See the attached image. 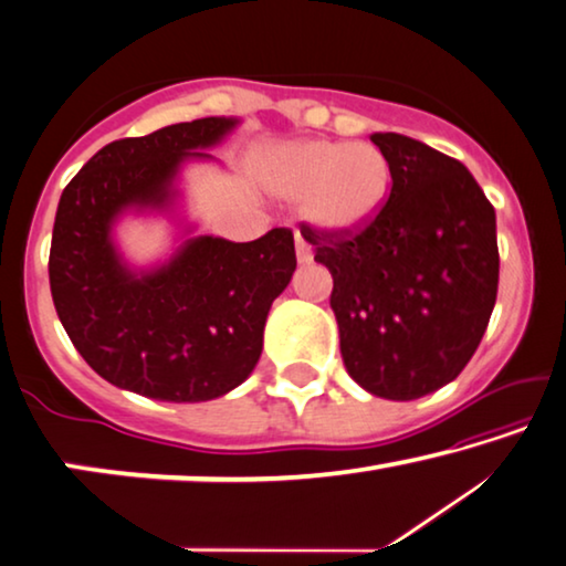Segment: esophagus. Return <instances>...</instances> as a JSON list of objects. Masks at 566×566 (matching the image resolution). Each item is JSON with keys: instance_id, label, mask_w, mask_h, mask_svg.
<instances>
[{"instance_id": "34e87169", "label": "esophagus", "mask_w": 566, "mask_h": 566, "mask_svg": "<svg viewBox=\"0 0 566 566\" xmlns=\"http://www.w3.org/2000/svg\"><path fill=\"white\" fill-rule=\"evenodd\" d=\"M294 247H297V259H300V264H307V261L312 259V247L310 243L302 239V235L297 233V239H294Z\"/></svg>"}]
</instances>
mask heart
I'll list each match as a JSON object with an SVG mask.
<instances>
[{"label": "heart", "instance_id": "1", "mask_svg": "<svg viewBox=\"0 0 566 566\" xmlns=\"http://www.w3.org/2000/svg\"><path fill=\"white\" fill-rule=\"evenodd\" d=\"M284 198L307 202L310 221L327 231H358L384 208L391 190V165L376 145L305 142L274 167Z\"/></svg>", "mask_w": 566, "mask_h": 566}]
</instances>
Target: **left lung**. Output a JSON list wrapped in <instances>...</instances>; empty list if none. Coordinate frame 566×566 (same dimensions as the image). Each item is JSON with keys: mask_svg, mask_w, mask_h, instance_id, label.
Segmentation results:
<instances>
[{"mask_svg": "<svg viewBox=\"0 0 566 566\" xmlns=\"http://www.w3.org/2000/svg\"><path fill=\"white\" fill-rule=\"evenodd\" d=\"M391 190L358 231L300 223L333 274L343 364L391 401L427 396L468 366L499 294L495 210L465 165L403 134H370Z\"/></svg>", "mask_w": 566, "mask_h": 566, "instance_id": "8db88e82", "label": "left lung"}]
</instances>
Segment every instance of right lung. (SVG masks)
<instances>
[{
	"label": "right lung",
	"mask_w": 566,
	"mask_h": 566,
	"mask_svg": "<svg viewBox=\"0 0 566 566\" xmlns=\"http://www.w3.org/2000/svg\"><path fill=\"white\" fill-rule=\"evenodd\" d=\"M233 119L182 122L116 139L83 165L57 202L50 292L83 360L108 384L159 401H208L261 356L272 302L292 280L290 229L249 243L200 235L155 274L122 266L108 231L129 206H163L185 157H208Z\"/></svg>",
	"instance_id": "add662e5"
}]
</instances>
